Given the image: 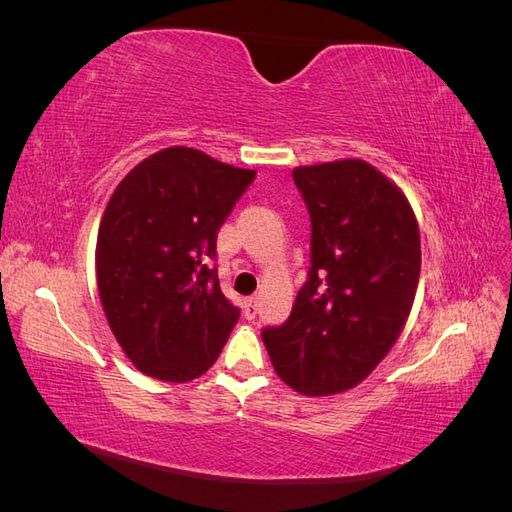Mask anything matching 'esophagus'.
Returning a JSON list of instances; mask_svg holds the SVG:
<instances>
[{
  "label": "esophagus",
  "instance_id": "obj_1",
  "mask_svg": "<svg viewBox=\"0 0 512 512\" xmlns=\"http://www.w3.org/2000/svg\"><path fill=\"white\" fill-rule=\"evenodd\" d=\"M243 314H245V318H247V320L256 318V314H258V301H256V297L245 299V305H243Z\"/></svg>",
  "mask_w": 512,
  "mask_h": 512
}]
</instances>
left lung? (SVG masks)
Masks as SVG:
<instances>
[{
    "label": "left lung",
    "mask_w": 512,
    "mask_h": 512,
    "mask_svg": "<svg viewBox=\"0 0 512 512\" xmlns=\"http://www.w3.org/2000/svg\"><path fill=\"white\" fill-rule=\"evenodd\" d=\"M312 220V267L282 327H267L275 374L307 397L361 384L406 327L421 235L406 194L348 158L292 170Z\"/></svg>",
    "instance_id": "obj_1"
}]
</instances>
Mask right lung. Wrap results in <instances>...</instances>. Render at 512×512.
Segmentation results:
<instances>
[{
  "label": "right lung",
  "mask_w": 512,
  "mask_h": 512,
  "mask_svg": "<svg viewBox=\"0 0 512 512\" xmlns=\"http://www.w3.org/2000/svg\"><path fill=\"white\" fill-rule=\"evenodd\" d=\"M256 170L168 147L138 162L104 209L96 243L102 309L138 371L190 382L218 361L239 320L220 288L218 230Z\"/></svg>",
  "instance_id": "1"
}]
</instances>
